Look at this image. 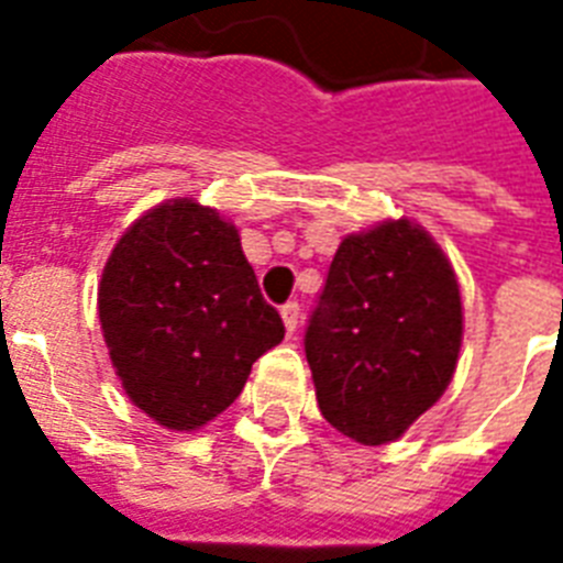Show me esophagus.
I'll use <instances>...</instances> for the list:
<instances>
[{
	"instance_id": "obj_1",
	"label": "esophagus",
	"mask_w": 563,
	"mask_h": 563,
	"mask_svg": "<svg viewBox=\"0 0 563 563\" xmlns=\"http://www.w3.org/2000/svg\"><path fill=\"white\" fill-rule=\"evenodd\" d=\"M280 318H283V327H286V333H295L298 330V321H300V307L291 300V303H286V307L280 309Z\"/></svg>"
}]
</instances>
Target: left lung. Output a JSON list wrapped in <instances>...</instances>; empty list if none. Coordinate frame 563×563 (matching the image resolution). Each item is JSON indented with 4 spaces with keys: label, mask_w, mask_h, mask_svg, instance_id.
<instances>
[{
    "label": "left lung",
    "mask_w": 563,
    "mask_h": 563,
    "mask_svg": "<svg viewBox=\"0 0 563 563\" xmlns=\"http://www.w3.org/2000/svg\"><path fill=\"white\" fill-rule=\"evenodd\" d=\"M462 333L453 265L418 221L344 236L303 342L318 409L360 444L397 441L446 391Z\"/></svg>",
    "instance_id": "obj_1"
}]
</instances>
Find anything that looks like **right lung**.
I'll return each instance as SVG.
<instances>
[{
    "label": "right lung",
    "mask_w": 563,
    "mask_h": 563,
    "mask_svg": "<svg viewBox=\"0 0 563 563\" xmlns=\"http://www.w3.org/2000/svg\"><path fill=\"white\" fill-rule=\"evenodd\" d=\"M99 321L131 402L172 432L219 418L286 333L236 224L195 198L157 203L119 236L101 272Z\"/></svg>",
    "instance_id": "1"
}]
</instances>
